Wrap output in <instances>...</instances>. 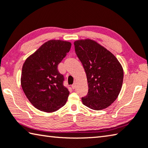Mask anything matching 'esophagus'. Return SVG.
<instances>
[{
  "label": "esophagus",
  "instance_id": "obj_1",
  "mask_svg": "<svg viewBox=\"0 0 148 148\" xmlns=\"http://www.w3.org/2000/svg\"><path fill=\"white\" fill-rule=\"evenodd\" d=\"M76 82H75L73 83V85H72V88H73V89H74V88H76Z\"/></svg>",
  "mask_w": 148,
  "mask_h": 148
}]
</instances>
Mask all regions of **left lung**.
<instances>
[{
    "instance_id": "8db88e82",
    "label": "left lung",
    "mask_w": 148,
    "mask_h": 148,
    "mask_svg": "<svg viewBox=\"0 0 148 148\" xmlns=\"http://www.w3.org/2000/svg\"><path fill=\"white\" fill-rule=\"evenodd\" d=\"M74 44L87 75L88 90L87 95L82 98L83 104L96 111L107 108L121 90L122 65L111 52L93 40H77Z\"/></svg>"
}]
</instances>
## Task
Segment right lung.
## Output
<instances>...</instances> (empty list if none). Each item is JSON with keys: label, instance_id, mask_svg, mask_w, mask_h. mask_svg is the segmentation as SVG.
Segmentation results:
<instances>
[{"label": "right lung", "instance_id": "obj_1", "mask_svg": "<svg viewBox=\"0 0 148 148\" xmlns=\"http://www.w3.org/2000/svg\"><path fill=\"white\" fill-rule=\"evenodd\" d=\"M71 48L70 42L50 40L23 64V90L30 103L40 111L54 112L66 103L69 91L63 85V75L59 72L58 66Z\"/></svg>", "mask_w": 148, "mask_h": 148}]
</instances>
